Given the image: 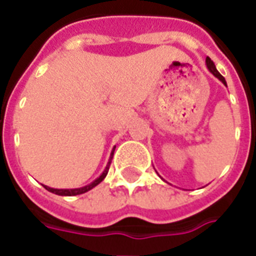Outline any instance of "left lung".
Returning a JSON list of instances; mask_svg holds the SVG:
<instances>
[{
    "mask_svg": "<svg viewBox=\"0 0 256 256\" xmlns=\"http://www.w3.org/2000/svg\"><path fill=\"white\" fill-rule=\"evenodd\" d=\"M205 62H206V67H208V70L210 71V72H212L213 76H216L217 80H222V84H226V78H224V76H222V74H220V72H218V71H217V68H216V66H214V63L212 62V60H210V58H206V60H205ZM160 178H162V176H160ZM163 180V178H162Z\"/></svg>",
    "mask_w": 256,
    "mask_h": 256,
    "instance_id": "left-lung-1",
    "label": "left lung"
}]
</instances>
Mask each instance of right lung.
Masks as SVG:
<instances>
[{
  "label": "right lung",
  "instance_id": "right-lung-1",
  "mask_svg": "<svg viewBox=\"0 0 256 256\" xmlns=\"http://www.w3.org/2000/svg\"><path fill=\"white\" fill-rule=\"evenodd\" d=\"M114 148H116V147H114ZM114 148H113L112 154H110V156H109V160H108V164H106V167H105V170L102 172V174H101V176H100L97 180H94L92 184H89V185L84 186V188H76V189H54V188H50V186H46V185H43V186L48 190V192L58 194V196H78V194H84V193H86V192H89V190H92L93 188H96V186L98 185V184H101V182L104 180V178L106 176L108 172H109L110 162H112Z\"/></svg>",
  "mask_w": 256,
  "mask_h": 256
}]
</instances>
